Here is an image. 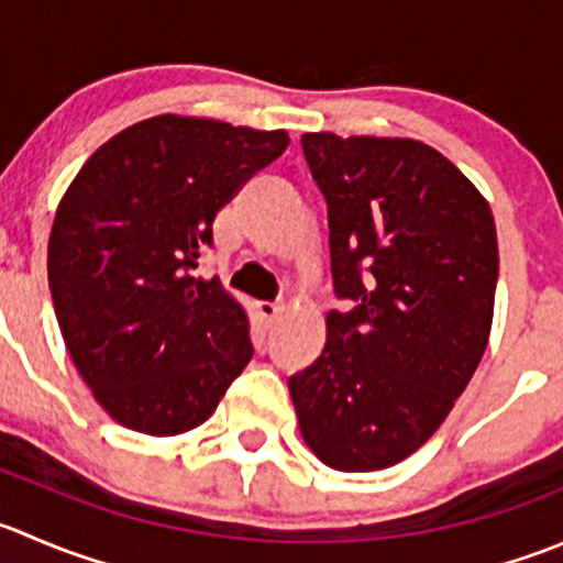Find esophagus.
<instances>
[{
    "label": "esophagus",
    "instance_id": "obj_1",
    "mask_svg": "<svg viewBox=\"0 0 563 563\" xmlns=\"http://www.w3.org/2000/svg\"><path fill=\"white\" fill-rule=\"evenodd\" d=\"M255 313H258L261 321L269 327V324H275L277 316L283 313V308H280V305H275V302H258V305H255Z\"/></svg>",
    "mask_w": 563,
    "mask_h": 563
}]
</instances>
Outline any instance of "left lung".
Masks as SVG:
<instances>
[{
  "label": "left lung",
  "instance_id": "8db88e82",
  "mask_svg": "<svg viewBox=\"0 0 563 563\" xmlns=\"http://www.w3.org/2000/svg\"><path fill=\"white\" fill-rule=\"evenodd\" d=\"M327 200L335 297L321 357L288 379L308 449L343 473L407 460L449 418L489 341L498 233L440 151L302 134Z\"/></svg>",
  "mask_w": 563,
  "mask_h": 563
}]
</instances>
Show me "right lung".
Wrapping results in <instances>:
<instances>
[{"instance_id": "right-lung-1", "label": "right lung", "mask_w": 563, "mask_h": 563, "mask_svg": "<svg viewBox=\"0 0 563 563\" xmlns=\"http://www.w3.org/2000/svg\"><path fill=\"white\" fill-rule=\"evenodd\" d=\"M286 148L280 129L156 114L70 181L48 288L76 371L120 427L154 438L200 427L253 357L242 305L192 269L217 211Z\"/></svg>"}]
</instances>
